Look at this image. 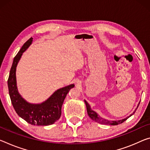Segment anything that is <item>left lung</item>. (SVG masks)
<instances>
[{
  "instance_id": "8db88e82",
  "label": "left lung",
  "mask_w": 150,
  "mask_h": 150,
  "mask_svg": "<svg viewBox=\"0 0 150 150\" xmlns=\"http://www.w3.org/2000/svg\"><path fill=\"white\" fill-rule=\"evenodd\" d=\"M85 103V105H86V108H87V114L89 116L90 118L91 119L94 121V122H97V123H101V124H105V125H118V124H120V123H122L123 122H124L125 120H127L128 118L129 117H131L132 115H134V113L135 112V111H136V109H137L139 106V104L138 105H137V108L135 109V110L133 112V113L131 114L129 116H128V117H125V119H123V120H117V121H111V120H105V119H103L100 116H99L98 114H97L96 111H93L91 108H90V105L89 104L87 103L86 101H84ZM140 103V102H139Z\"/></svg>"
}]
</instances>
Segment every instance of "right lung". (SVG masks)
<instances>
[{"instance_id":"add662e5","label":"right lung","mask_w":150,"mask_h":150,"mask_svg":"<svg viewBox=\"0 0 150 150\" xmlns=\"http://www.w3.org/2000/svg\"><path fill=\"white\" fill-rule=\"evenodd\" d=\"M32 42L31 37L23 45L14 58L8 79L9 96L16 113L27 123L34 125H49L60 118L64 99L70 89L75 87V85L71 84L57 89L41 103H30L25 100L18 93L16 86V68L23 53L31 45Z\"/></svg>"}]
</instances>
